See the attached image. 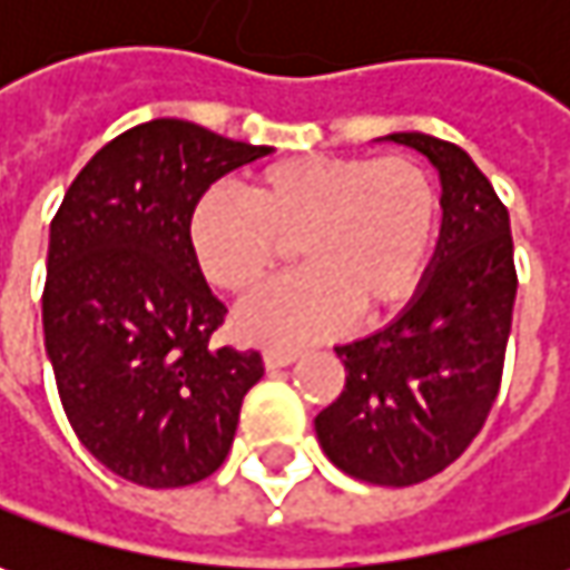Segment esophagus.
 Wrapping results in <instances>:
<instances>
[{"mask_svg": "<svg viewBox=\"0 0 570 570\" xmlns=\"http://www.w3.org/2000/svg\"><path fill=\"white\" fill-rule=\"evenodd\" d=\"M295 362H297L295 352H282V348H269V352L263 355L266 371H282V367H288V364H295Z\"/></svg>", "mask_w": 570, "mask_h": 570, "instance_id": "obj_1", "label": "esophagus"}]
</instances>
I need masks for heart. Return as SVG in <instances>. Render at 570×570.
Returning <instances> with one entry per match:
<instances>
[{"label":"heart","mask_w":570,"mask_h":570,"mask_svg":"<svg viewBox=\"0 0 570 570\" xmlns=\"http://www.w3.org/2000/svg\"><path fill=\"white\" fill-rule=\"evenodd\" d=\"M247 199L208 189L189 208L187 247L208 285L247 295L295 244L304 273L240 304L234 333L295 348L345 320H381L419 292L441 234V193L412 158L297 155L256 170Z\"/></svg>","instance_id":"obj_1"}]
</instances>
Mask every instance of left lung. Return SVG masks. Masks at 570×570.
I'll return each instance as SVG.
<instances>
[{
  "label": "left lung",
  "mask_w": 570,
  "mask_h": 570,
  "mask_svg": "<svg viewBox=\"0 0 570 570\" xmlns=\"http://www.w3.org/2000/svg\"><path fill=\"white\" fill-rule=\"evenodd\" d=\"M377 142L409 145L434 165L441 234L403 311L336 345L345 390L314 428L345 475L403 489L448 470L489 419L514 317V240L508 208L460 145L425 132Z\"/></svg>",
  "instance_id": "8db88e82"
}]
</instances>
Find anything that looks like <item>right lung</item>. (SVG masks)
<instances>
[{"label": "right lung", "instance_id": "right-lung-1", "mask_svg": "<svg viewBox=\"0 0 570 570\" xmlns=\"http://www.w3.org/2000/svg\"><path fill=\"white\" fill-rule=\"evenodd\" d=\"M269 145L189 120L126 129L81 167L50 225L43 342L78 441L145 489L203 482L228 456L259 352L215 348L225 304L187 247L189 208Z\"/></svg>", "mask_w": 570, "mask_h": 570}]
</instances>
